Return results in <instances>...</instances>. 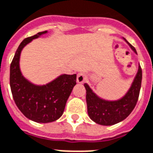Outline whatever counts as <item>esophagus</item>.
Segmentation results:
<instances>
[{
  "mask_svg": "<svg viewBox=\"0 0 153 153\" xmlns=\"http://www.w3.org/2000/svg\"><path fill=\"white\" fill-rule=\"evenodd\" d=\"M87 81V76L83 73V72H79L77 74V77H76V81L78 83H84Z\"/></svg>",
  "mask_w": 153,
  "mask_h": 153,
  "instance_id": "esophagus-1",
  "label": "esophagus"
}]
</instances>
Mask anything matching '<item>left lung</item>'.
<instances>
[{"instance_id":"8db88e82","label":"left lung","mask_w":153,"mask_h":153,"mask_svg":"<svg viewBox=\"0 0 153 153\" xmlns=\"http://www.w3.org/2000/svg\"><path fill=\"white\" fill-rule=\"evenodd\" d=\"M128 43L135 53V48ZM142 81V69L139 66V69L132 85L124 97L118 101H105L101 99L92 91L89 86L85 84L86 89V102L87 111L89 118L96 123L104 126H110L118 123L127 118L134 110L137 103Z\"/></svg>"}]
</instances>
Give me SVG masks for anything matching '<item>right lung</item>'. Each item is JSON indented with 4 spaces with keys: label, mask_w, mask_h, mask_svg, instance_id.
I'll use <instances>...</instances> for the list:
<instances>
[{
    "label": "right lung",
    "mask_w": 153,
    "mask_h": 153,
    "mask_svg": "<svg viewBox=\"0 0 153 153\" xmlns=\"http://www.w3.org/2000/svg\"><path fill=\"white\" fill-rule=\"evenodd\" d=\"M47 32H39L21 42L10 64V89L18 109L29 119L42 123L56 121L61 117L68 98L76 84V74H64L42 86L33 85L22 75L19 59L22 48Z\"/></svg>",
    "instance_id": "1"
}]
</instances>
